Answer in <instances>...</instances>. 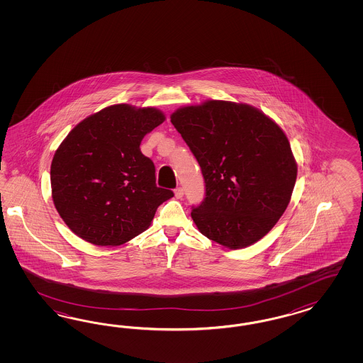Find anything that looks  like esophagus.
Instances as JSON below:
<instances>
[{"instance_id": "obj_1", "label": "esophagus", "mask_w": 363, "mask_h": 363, "mask_svg": "<svg viewBox=\"0 0 363 363\" xmlns=\"http://www.w3.org/2000/svg\"><path fill=\"white\" fill-rule=\"evenodd\" d=\"M174 194H176V198H182L184 197V187H177L176 190H174Z\"/></svg>"}]
</instances>
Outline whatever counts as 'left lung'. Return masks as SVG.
Listing matches in <instances>:
<instances>
[{
    "label": "left lung",
    "mask_w": 363,
    "mask_h": 363,
    "mask_svg": "<svg viewBox=\"0 0 363 363\" xmlns=\"http://www.w3.org/2000/svg\"><path fill=\"white\" fill-rule=\"evenodd\" d=\"M194 154L205 198L193 206L198 230L229 249L259 241L284 214L297 164L282 129L245 104L206 101L172 114Z\"/></svg>",
    "instance_id": "1"
}]
</instances>
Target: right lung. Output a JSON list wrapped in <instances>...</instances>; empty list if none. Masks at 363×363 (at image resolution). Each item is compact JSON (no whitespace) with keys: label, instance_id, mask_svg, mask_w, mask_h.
<instances>
[{"label":"right lung","instance_id":"right-lung-1","mask_svg":"<svg viewBox=\"0 0 363 363\" xmlns=\"http://www.w3.org/2000/svg\"><path fill=\"white\" fill-rule=\"evenodd\" d=\"M165 121L154 108L120 104L79 122L50 166L55 209L79 238L117 246L146 230L157 208L174 193L155 184L143 137Z\"/></svg>","mask_w":363,"mask_h":363}]
</instances>
